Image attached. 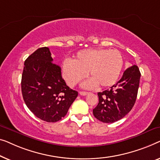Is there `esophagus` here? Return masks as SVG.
<instances>
[{"label":"esophagus","instance_id":"34e87169","mask_svg":"<svg viewBox=\"0 0 160 160\" xmlns=\"http://www.w3.org/2000/svg\"><path fill=\"white\" fill-rule=\"evenodd\" d=\"M88 93H89L88 92H86V91H80V94L81 96H86Z\"/></svg>","mask_w":160,"mask_h":160}]
</instances>
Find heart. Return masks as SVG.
<instances>
[{
    "instance_id": "1",
    "label": "heart",
    "mask_w": 160,
    "mask_h": 160,
    "mask_svg": "<svg viewBox=\"0 0 160 160\" xmlns=\"http://www.w3.org/2000/svg\"><path fill=\"white\" fill-rule=\"evenodd\" d=\"M123 66L120 51L107 49H85L77 53L72 61L63 62L62 71L67 84L75 86L86 75L85 88L112 86L118 80Z\"/></svg>"
}]
</instances>
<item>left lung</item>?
Returning <instances> with one entry per match:
<instances>
[{"mask_svg":"<svg viewBox=\"0 0 160 160\" xmlns=\"http://www.w3.org/2000/svg\"><path fill=\"white\" fill-rule=\"evenodd\" d=\"M140 78L138 66L132 65L111 89L98 93V103L93 109L94 117L105 123L117 122L124 118L136 102Z\"/></svg>","mask_w":160,"mask_h":160,"instance_id":"obj_1","label":"left lung"}]
</instances>
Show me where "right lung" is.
Returning a JSON list of instances; mask_svg holds the SVG:
<instances>
[{
	"instance_id": "obj_1",
	"label": "right lung",
	"mask_w": 160,
	"mask_h": 160,
	"mask_svg": "<svg viewBox=\"0 0 160 160\" xmlns=\"http://www.w3.org/2000/svg\"><path fill=\"white\" fill-rule=\"evenodd\" d=\"M21 85L27 107L48 122L62 120L78 95L67 85L47 47L37 49L25 60Z\"/></svg>"
}]
</instances>
